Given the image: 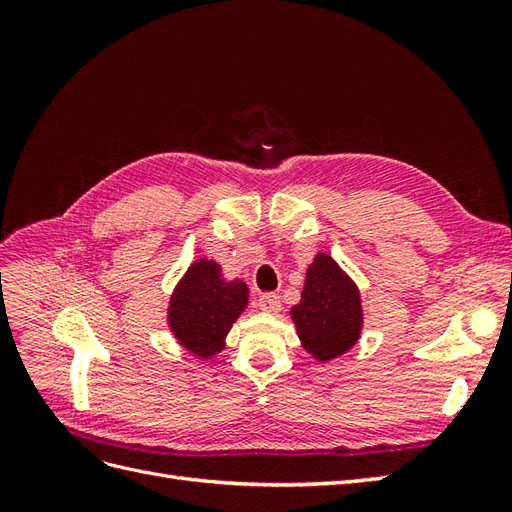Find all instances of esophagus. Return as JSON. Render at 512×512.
I'll return each mask as SVG.
<instances>
[{"label": "esophagus", "instance_id": "34e87169", "mask_svg": "<svg viewBox=\"0 0 512 512\" xmlns=\"http://www.w3.org/2000/svg\"><path fill=\"white\" fill-rule=\"evenodd\" d=\"M258 307L267 314H277V312H280L282 303H280V297H277V294H262V297L258 299Z\"/></svg>", "mask_w": 512, "mask_h": 512}]
</instances>
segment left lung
Masks as SVG:
<instances>
[{"instance_id":"obj_1","label":"left lung","mask_w":512,"mask_h":512,"mask_svg":"<svg viewBox=\"0 0 512 512\" xmlns=\"http://www.w3.org/2000/svg\"><path fill=\"white\" fill-rule=\"evenodd\" d=\"M303 350L320 363L350 352L365 327L361 290L327 252H318L305 271L301 301L290 309Z\"/></svg>"}]
</instances>
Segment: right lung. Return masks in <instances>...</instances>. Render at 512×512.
<instances>
[{
  "label": "right lung",
  "mask_w": 512,
  "mask_h": 512,
  "mask_svg": "<svg viewBox=\"0 0 512 512\" xmlns=\"http://www.w3.org/2000/svg\"><path fill=\"white\" fill-rule=\"evenodd\" d=\"M250 303V288L239 277L226 280L213 258H196L173 288L166 324L177 344L198 359H213L226 346L232 324Z\"/></svg>",
  "instance_id": "right-lung-1"
}]
</instances>
